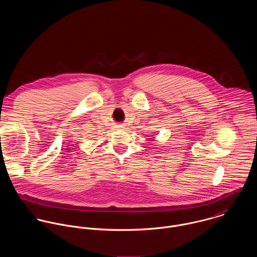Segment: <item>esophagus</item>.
Masks as SVG:
<instances>
[{"instance_id": "obj_1", "label": "esophagus", "mask_w": 257, "mask_h": 257, "mask_svg": "<svg viewBox=\"0 0 257 257\" xmlns=\"http://www.w3.org/2000/svg\"><path fill=\"white\" fill-rule=\"evenodd\" d=\"M116 128H117V130H124V128H125V125H124V124H117V125H116Z\"/></svg>"}]
</instances>
